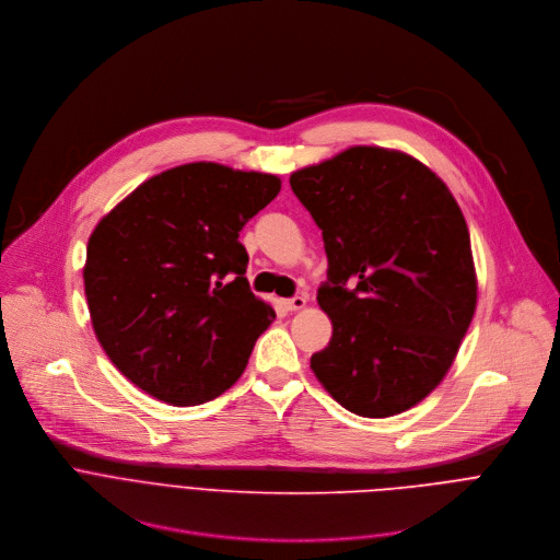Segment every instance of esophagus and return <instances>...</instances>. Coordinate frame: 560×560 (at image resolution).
I'll return each instance as SVG.
<instances>
[{
    "mask_svg": "<svg viewBox=\"0 0 560 560\" xmlns=\"http://www.w3.org/2000/svg\"><path fill=\"white\" fill-rule=\"evenodd\" d=\"M305 303H307V299H305V296H292V299H285V301H283V305H285V310H288V312L301 310V307H305Z\"/></svg>",
    "mask_w": 560,
    "mask_h": 560,
    "instance_id": "34e87169",
    "label": "esophagus"
}]
</instances>
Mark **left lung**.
Returning a JSON list of instances; mask_svg holds the SVG:
<instances>
[{"label":"left lung","instance_id":"obj_1","mask_svg":"<svg viewBox=\"0 0 560 560\" xmlns=\"http://www.w3.org/2000/svg\"><path fill=\"white\" fill-rule=\"evenodd\" d=\"M322 228L328 281L316 301L332 318L310 368L346 410L385 419L443 381L476 310L465 217L419 159L354 145L290 175Z\"/></svg>","mask_w":560,"mask_h":560}]
</instances>
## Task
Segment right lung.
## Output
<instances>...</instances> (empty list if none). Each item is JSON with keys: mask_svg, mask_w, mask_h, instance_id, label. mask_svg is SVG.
<instances>
[{"mask_svg": "<svg viewBox=\"0 0 560 560\" xmlns=\"http://www.w3.org/2000/svg\"><path fill=\"white\" fill-rule=\"evenodd\" d=\"M279 190L275 175L184 164L97 223L84 266L91 322L139 389L188 408L244 374L277 314L250 290L238 232Z\"/></svg>", "mask_w": 560, "mask_h": 560, "instance_id": "add662e5", "label": "right lung"}]
</instances>
